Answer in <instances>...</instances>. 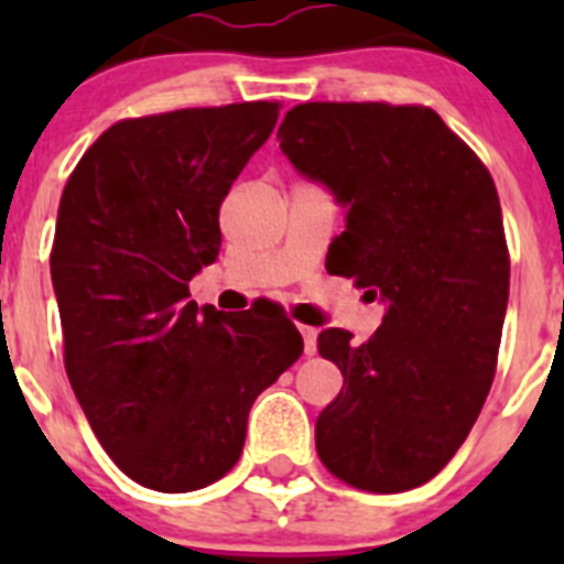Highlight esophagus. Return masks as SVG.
Wrapping results in <instances>:
<instances>
[{
  "mask_svg": "<svg viewBox=\"0 0 564 564\" xmlns=\"http://www.w3.org/2000/svg\"><path fill=\"white\" fill-rule=\"evenodd\" d=\"M299 333L305 338V356H313V352H316V327L299 325Z\"/></svg>",
  "mask_w": 564,
  "mask_h": 564,
  "instance_id": "obj_1",
  "label": "esophagus"
}]
</instances>
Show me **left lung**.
Masks as SVG:
<instances>
[{
    "mask_svg": "<svg viewBox=\"0 0 564 564\" xmlns=\"http://www.w3.org/2000/svg\"><path fill=\"white\" fill-rule=\"evenodd\" d=\"M276 138L347 208L327 271L390 305L367 344L318 333L344 387L316 452L347 486L410 491L455 457L495 381L511 273L495 181L421 104H296Z\"/></svg>",
    "mask_w": 564,
    "mask_h": 564,
    "instance_id": "1",
    "label": "left lung"
}]
</instances>
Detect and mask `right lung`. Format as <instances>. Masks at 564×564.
Masks as SVG:
<instances>
[{"label":"right lung","instance_id":"add662e5","mask_svg":"<svg viewBox=\"0 0 564 564\" xmlns=\"http://www.w3.org/2000/svg\"><path fill=\"white\" fill-rule=\"evenodd\" d=\"M276 118L279 101L123 118L58 203L64 370L115 466L154 491L226 477L257 395L305 350L285 313L188 302L192 276L220 253L228 188Z\"/></svg>","mask_w":564,"mask_h":564}]
</instances>
